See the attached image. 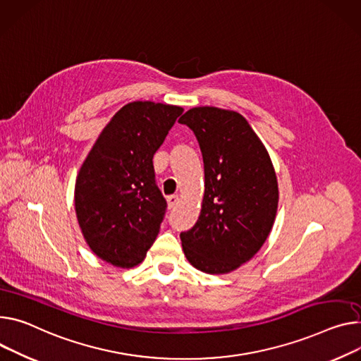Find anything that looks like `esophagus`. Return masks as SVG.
<instances>
[{
  "label": "esophagus",
  "mask_w": 361,
  "mask_h": 361,
  "mask_svg": "<svg viewBox=\"0 0 361 361\" xmlns=\"http://www.w3.org/2000/svg\"><path fill=\"white\" fill-rule=\"evenodd\" d=\"M178 202H179V197H178V195H171V197H168V207H169V208H175V207L178 205Z\"/></svg>",
  "instance_id": "1"
}]
</instances>
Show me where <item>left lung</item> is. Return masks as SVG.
Segmentation results:
<instances>
[{"mask_svg": "<svg viewBox=\"0 0 361 361\" xmlns=\"http://www.w3.org/2000/svg\"><path fill=\"white\" fill-rule=\"evenodd\" d=\"M179 123L195 134L205 172L200 218L180 233L183 253L201 271L230 273L260 250L273 227L279 189L270 156L235 111L197 106Z\"/></svg>", "mask_w": 361, "mask_h": 361, "instance_id": "1", "label": "left lung"}]
</instances>
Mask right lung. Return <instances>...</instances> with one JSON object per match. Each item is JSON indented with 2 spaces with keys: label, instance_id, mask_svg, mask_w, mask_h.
Here are the masks:
<instances>
[{
  "label": "right lung",
  "instance_id": "add662e5",
  "mask_svg": "<svg viewBox=\"0 0 361 361\" xmlns=\"http://www.w3.org/2000/svg\"><path fill=\"white\" fill-rule=\"evenodd\" d=\"M183 108L152 101L124 105L111 118L76 178L75 211L91 250L130 269L142 263L166 212L153 156Z\"/></svg>",
  "mask_w": 361,
  "mask_h": 361
}]
</instances>
